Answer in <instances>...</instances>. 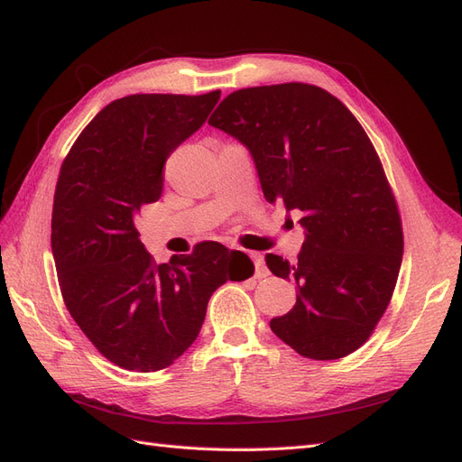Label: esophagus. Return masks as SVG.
<instances>
[{
  "instance_id": "esophagus-1",
  "label": "esophagus",
  "mask_w": 462,
  "mask_h": 462,
  "mask_svg": "<svg viewBox=\"0 0 462 462\" xmlns=\"http://www.w3.org/2000/svg\"><path fill=\"white\" fill-rule=\"evenodd\" d=\"M248 256H250V260H253V263H254V277L256 279H262V277H268L270 275L268 268H265V263H263V258L258 253H248Z\"/></svg>"
}]
</instances>
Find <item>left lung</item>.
Instances as JSON below:
<instances>
[{
	"label": "left lung",
	"instance_id": "left-lung-1",
	"mask_svg": "<svg viewBox=\"0 0 462 462\" xmlns=\"http://www.w3.org/2000/svg\"><path fill=\"white\" fill-rule=\"evenodd\" d=\"M208 123L253 153L265 200L302 214L299 262L265 256L273 275L299 287L272 331L306 358L355 353L387 310L402 260L399 206L366 131L306 82L235 90Z\"/></svg>",
	"mask_w": 462,
	"mask_h": 462
}]
</instances>
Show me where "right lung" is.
Listing matches in <instances>:
<instances>
[{
	"label": "right lung",
	"mask_w": 462,
	"mask_h": 462,
	"mask_svg": "<svg viewBox=\"0 0 462 462\" xmlns=\"http://www.w3.org/2000/svg\"><path fill=\"white\" fill-rule=\"evenodd\" d=\"M219 94L119 97L63 160L51 214L61 297L97 353L119 368L171 366L199 337L214 291L254 272L245 253L216 241L156 263L134 226L143 206L162 197L170 153L202 127Z\"/></svg>",
	"instance_id": "obj_1"
}]
</instances>
